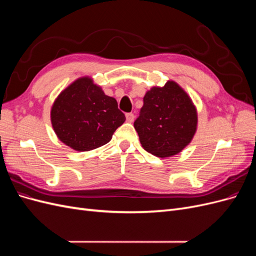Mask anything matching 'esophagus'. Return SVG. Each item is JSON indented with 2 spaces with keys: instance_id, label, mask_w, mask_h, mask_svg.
I'll return each instance as SVG.
<instances>
[{
  "instance_id": "1",
  "label": "esophagus",
  "mask_w": 256,
  "mask_h": 256,
  "mask_svg": "<svg viewBox=\"0 0 256 256\" xmlns=\"http://www.w3.org/2000/svg\"><path fill=\"white\" fill-rule=\"evenodd\" d=\"M126 120L129 122H132L134 120V113H127L126 114Z\"/></svg>"
}]
</instances>
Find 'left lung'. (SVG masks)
<instances>
[{
	"label": "left lung",
	"instance_id": "obj_1",
	"mask_svg": "<svg viewBox=\"0 0 256 256\" xmlns=\"http://www.w3.org/2000/svg\"><path fill=\"white\" fill-rule=\"evenodd\" d=\"M198 114L190 97L174 81L152 88L143 98L134 128L143 148L157 157L182 152L196 134Z\"/></svg>",
	"mask_w": 256,
	"mask_h": 256
}]
</instances>
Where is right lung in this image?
Listing matches in <instances>:
<instances>
[{
	"label": "right lung",
	"mask_w": 256,
	"mask_h": 256,
	"mask_svg": "<svg viewBox=\"0 0 256 256\" xmlns=\"http://www.w3.org/2000/svg\"><path fill=\"white\" fill-rule=\"evenodd\" d=\"M125 120L118 102L104 95L86 76L62 92L51 110L56 136L78 152L95 150L110 142L114 131Z\"/></svg>",
	"instance_id": "right-lung-1"
}]
</instances>
